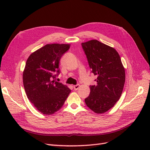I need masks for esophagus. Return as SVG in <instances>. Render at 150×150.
Wrapping results in <instances>:
<instances>
[{
	"instance_id": "1",
	"label": "esophagus",
	"mask_w": 150,
	"mask_h": 150,
	"mask_svg": "<svg viewBox=\"0 0 150 150\" xmlns=\"http://www.w3.org/2000/svg\"><path fill=\"white\" fill-rule=\"evenodd\" d=\"M79 86H80L79 84H76V85H74L73 86V88H74V90H78L79 89Z\"/></svg>"
}]
</instances>
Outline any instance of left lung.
I'll return each mask as SVG.
<instances>
[{"label":"left lung","mask_w":150,"mask_h":150,"mask_svg":"<svg viewBox=\"0 0 150 150\" xmlns=\"http://www.w3.org/2000/svg\"><path fill=\"white\" fill-rule=\"evenodd\" d=\"M96 85L90 86L85 103L96 113H103L119 100L125 83V71L116 50L97 40L81 44Z\"/></svg>","instance_id":"8db88e82"}]
</instances>
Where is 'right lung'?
Masks as SVG:
<instances>
[{
    "instance_id": "obj_1",
    "label": "right lung",
    "mask_w": 150,
    "mask_h": 150,
    "mask_svg": "<svg viewBox=\"0 0 150 150\" xmlns=\"http://www.w3.org/2000/svg\"><path fill=\"white\" fill-rule=\"evenodd\" d=\"M70 48V44H51L31 54L23 72V84L27 96L44 115L59 110L71 89L54 79L60 73L59 62Z\"/></svg>"
}]
</instances>
